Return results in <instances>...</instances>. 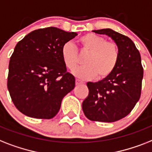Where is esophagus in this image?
Masks as SVG:
<instances>
[{"mask_svg":"<svg viewBox=\"0 0 152 152\" xmlns=\"http://www.w3.org/2000/svg\"><path fill=\"white\" fill-rule=\"evenodd\" d=\"M83 83L81 82V81H80V80H77V79H76V85H80V84H82Z\"/></svg>","mask_w":152,"mask_h":152,"instance_id":"1","label":"esophagus"}]
</instances>
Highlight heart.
Segmentation results:
<instances>
[{"mask_svg": "<svg viewBox=\"0 0 152 152\" xmlns=\"http://www.w3.org/2000/svg\"><path fill=\"white\" fill-rule=\"evenodd\" d=\"M79 41L83 50L89 53L83 60L85 65L73 71L76 77L87 80L97 76L98 79H104L114 72L119 59V48L115 43L107 41L104 37L94 33L82 36ZM61 55L68 69H74L79 63L78 51L72 42L62 45Z\"/></svg>", "mask_w": 152, "mask_h": 152, "instance_id": "obj_1", "label": "heart"}]
</instances>
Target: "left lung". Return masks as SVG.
<instances>
[{
  "mask_svg": "<svg viewBox=\"0 0 152 152\" xmlns=\"http://www.w3.org/2000/svg\"><path fill=\"white\" fill-rule=\"evenodd\" d=\"M110 37L117 44L119 59L114 72L98 82L87 83L89 94L82 108L91 121L112 123L126 117L141 94L144 71L140 55L128 37L111 29L93 30Z\"/></svg>",
  "mask_w": 152,
  "mask_h": 152,
  "instance_id": "obj_1",
  "label": "left lung"
}]
</instances>
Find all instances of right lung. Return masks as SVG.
I'll return each instance as SVG.
<instances>
[{"label":"right lung","mask_w":152,"mask_h":152,"mask_svg":"<svg viewBox=\"0 0 152 152\" xmlns=\"http://www.w3.org/2000/svg\"><path fill=\"white\" fill-rule=\"evenodd\" d=\"M78 34L56 27L36 29L18 42L10 58L8 90L19 112L36 119H51L75 87L61 47Z\"/></svg>","instance_id":"obj_1"}]
</instances>
